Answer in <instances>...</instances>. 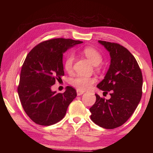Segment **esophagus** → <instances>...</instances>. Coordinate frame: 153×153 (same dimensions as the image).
Returning a JSON list of instances; mask_svg holds the SVG:
<instances>
[{
    "mask_svg": "<svg viewBox=\"0 0 153 153\" xmlns=\"http://www.w3.org/2000/svg\"><path fill=\"white\" fill-rule=\"evenodd\" d=\"M82 94H84V92L80 91V90H77V96H80V95H82Z\"/></svg>",
    "mask_w": 153,
    "mask_h": 153,
    "instance_id": "34e87169",
    "label": "esophagus"
}]
</instances>
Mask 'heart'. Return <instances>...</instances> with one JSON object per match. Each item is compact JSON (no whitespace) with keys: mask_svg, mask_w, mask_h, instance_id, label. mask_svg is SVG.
<instances>
[{"mask_svg":"<svg viewBox=\"0 0 153 153\" xmlns=\"http://www.w3.org/2000/svg\"><path fill=\"white\" fill-rule=\"evenodd\" d=\"M83 53L89 59L90 61L94 65H98L102 62V58L99 52L95 48L92 47H86L83 50ZM74 61V55L70 53L67 55L64 63V69L67 72H70L72 70ZM95 82L94 77H86L83 76H77L72 78L70 84L72 86L76 88L80 91L88 90L92 86Z\"/></svg>","mask_w":153,"mask_h":153,"instance_id":"heart-1","label":"heart"}]
</instances>
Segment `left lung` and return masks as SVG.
Listing matches in <instances>:
<instances>
[{"label": "left lung", "instance_id": "1", "mask_svg": "<svg viewBox=\"0 0 153 153\" xmlns=\"http://www.w3.org/2000/svg\"><path fill=\"white\" fill-rule=\"evenodd\" d=\"M109 52L111 64L98 88L111 98L105 100L95 94L96 102L90 108L91 118L97 125L106 129L122 126L131 117L142 97V74L134 56L117 43L98 40Z\"/></svg>", "mask_w": 153, "mask_h": 153}]
</instances>
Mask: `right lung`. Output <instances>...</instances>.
Listing matches in <instances>:
<instances>
[{"instance_id": "1", "label": "right lung", "mask_w": 153, "mask_h": 153, "mask_svg": "<svg viewBox=\"0 0 153 153\" xmlns=\"http://www.w3.org/2000/svg\"><path fill=\"white\" fill-rule=\"evenodd\" d=\"M82 42L55 38L38 44L27 54L17 91L25 112L33 122L48 126L65 117L68 106L76 97V90L67 86L65 92L56 93L51 86L64 76L63 54Z\"/></svg>"}]
</instances>
